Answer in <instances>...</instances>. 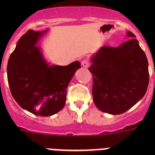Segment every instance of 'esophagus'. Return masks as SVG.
<instances>
[{
    "instance_id": "esophagus-1",
    "label": "esophagus",
    "mask_w": 155,
    "mask_h": 155,
    "mask_svg": "<svg viewBox=\"0 0 155 155\" xmlns=\"http://www.w3.org/2000/svg\"><path fill=\"white\" fill-rule=\"evenodd\" d=\"M81 64H82V66L84 67V68H87V67H89V65H90L89 60H88L87 58H84V60L81 61Z\"/></svg>"
}]
</instances>
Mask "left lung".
<instances>
[{"label": "left lung", "mask_w": 155, "mask_h": 155, "mask_svg": "<svg viewBox=\"0 0 155 155\" xmlns=\"http://www.w3.org/2000/svg\"><path fill=\"white\" fill-rule=\"evenodd\" d=\"M119 47L104 46L92 57L93 101L99 110L125 113L141 99L149 83L148 62L135 35Z\"/></svg>", "instance_id": "obj_1"}]
</instances>
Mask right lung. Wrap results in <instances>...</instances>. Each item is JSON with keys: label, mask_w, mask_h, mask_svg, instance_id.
<instances>
[{"label": "right lung", "mask_w": 155, "mask_h": 155, "mask_svg": "<svg viewBox=\"0 0 155 155\" xmlns=\"http://www.w3.org/2000/svg\"><path fill=\"white\" fill-rule=\"evenodd\" d=\"M43 32L29 29L20 38L7 70L11 93L17 103L33 114L49 116L64 108L67 87L81 64L48 66L35 46Z\"/></svg>", "instance_id": "right-lung-1"}]
</instances>
